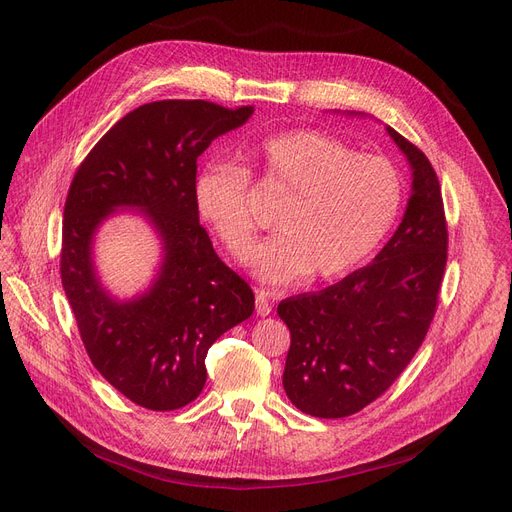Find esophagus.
I'll return each mask as SVG.
<instances>
[{"label": "esophagus", "instance_id": "34e87169", "mask_svg": "<svg viewBox=\"0 0 512 512\" xmlns=\"http://www.w3.org/2000/svg\"><path fill=\"white\" fill-rule=\"evenodd\" d=\"M255 311H257V315H261V317L272 313L270 292H265L263 288H257V290H255Z\"/></svg>", "mask_w": 512, "mask_h": 512}]
</instances>
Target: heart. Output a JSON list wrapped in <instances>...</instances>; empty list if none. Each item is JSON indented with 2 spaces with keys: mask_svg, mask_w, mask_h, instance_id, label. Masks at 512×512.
<instances>
[{
  "mask_svg": "<svg viewBox=\"0 0 512 512\" xmlns=\"http://www.w3.org/2000/svg\"><path fill=\"white\" fill-rule=\"evenodd\" d=\"M259 178L286 197L278 236L257 253V276L290 284L311 274L334 280L365 263L390 234L402 205V182L388 159L359 155L330 134L286 130L242 149ZM199 218L238 263L255 259L257 224L249 176L232 164H207L193 182Z\"/></svg>",
  "mask_w": 512,
  "mask_h": 512,
  "instance_id": "heart-1",
  "label": "heart"
}]
</instances>
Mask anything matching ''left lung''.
Returning a JSON list of instances; mask_svg holds the SVG:
<instances>
[{"instance_id": "obj_1", "label": "left lung", "mask_w": 512, "mask_h": 512, "mask_svg": "<svg viewBox=\"0 0 512 512\" xmlns=\"http://www.w3.org/2000/svg\"><path fill=\"white\" fill-rule=\"evenodd\" d=\"M386 132L411 168V197L396 232L361 270L278 305L290 330L286 396L321 419L348 417L382 396L415 357L436 313L448 249L440 182L413 143L390 126Z\"/></svg>"}]
</instances>
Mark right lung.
Listing matches in <instances>:
<instances>
[{
    "mask_svg": "<svg viewBox=\"0 0 512 512\" xmlns=\"http://www.w3.org/2000/svg\"><path fill=\"white\" fill-rule=\"evenodd\" d=\"M253 112L203 99L145 103L103 134L70 184L60 261L66 297L93 365L139 407L193 402L207 380L209 346L253 315L249 284L215 255L193 201L199 155ZM124 210L142 215L162 249L150 286L130 300L104 288L94 263L98 228Z\"/></svg>",
    "mask_w": 512,
    "mask_h": 512,
    "instance_id": "1",
    "label": "right lung"
}]
</instances>
